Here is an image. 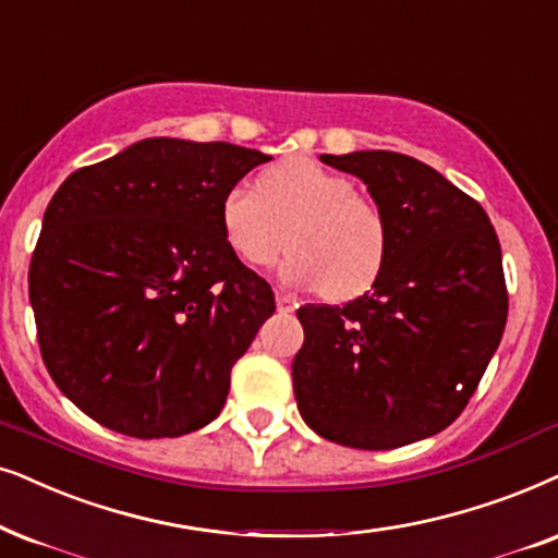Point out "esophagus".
<instances>
[{
  "mask_svg": "<svg viewBox=\"0 0 558 558\" xmlns=\"http://www.w3.org/2000/svg\"><path fill=\"white\" fill-rule=\"evenodd\" d=\"M296 307V300L289 292H281V289H277V310L279 313H292V310Z\"/></svg>",
  "mask_w": 558,
  "mask_h": 558,
  "instance_id": "obj_1",
  "label": "esophagus"
}]
</instances>
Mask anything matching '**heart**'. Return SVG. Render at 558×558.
Returning <instances> with one entry per match:
<instances>
[{
	"label": "heart",
	"mask_w": 558,
	"mask_h": 558,
	"mask_svg": "<svg viewBox=\"0 0 558 558\" xmlns=\"http://www.w3.org/2000/svg\"><path fill=\"white\" fill-rule=\"evenodd\" d=\"M349 173L307 156L289 158L258 179L222 194L220 228L243 264H281L289 284L320 287L330 300H353L379 279L389 256V220L374 199L361 197Z\"/></svg>",
	"instance_id": "1"
}]
</instances>
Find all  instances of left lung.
<instances>
[{
	"instance_id": "obj_1",
	"label": "left lung",
	"mask_w": 558,
	"mask_h": 558,
	"mask_svg": "<svg viewBox=\"0 0 558 558\" xmlns=\"http://www.w3.org/2000/svg\"><path fill=\"white\" fill-rule=\"evenodd\" d=\"M366 184L389 220L372 292L296 310L302 421L349 448L387 451L448 428L480 387L508 323L502 251L487 213L417 158L320 156Z\"/></svg>"
}]
</instances>
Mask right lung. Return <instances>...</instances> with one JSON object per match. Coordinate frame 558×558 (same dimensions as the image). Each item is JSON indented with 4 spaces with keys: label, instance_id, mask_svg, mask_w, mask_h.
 Returning a JSON list of instances; mask_svg holds the SVG:
<instances>
[{
    "label": "right lung",
    "instance_id": "obj_1",
    "mask_svg": "<svg viewBox=\"0 0 558 558\" xmlns=\"http://www.w3.org/2000/svg\"><path fill=\"white\" fill-rule=\"evenodd\" d=\"M262 150L148 137L58 186L31 262L38 343L56 387L105 428L177 438L213 423L230 368L274 315L220 202Z\"/></svg>",
    "mask_w": 558,
    "mask_h": 558
}]
</instances>
